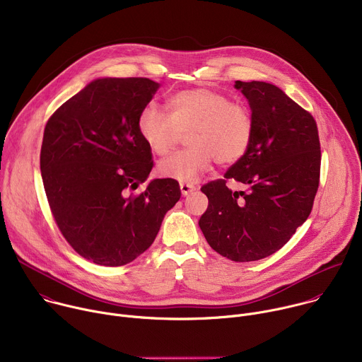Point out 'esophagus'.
<instances>
[{"mask_svg": "<svg viewBox=\"0 0 362 362\" xmlns=\"http://www.w3.org/2000/svg\"><path fill=\"white\" fill-rule=\"evenodd\" d=\"M193 190H196V187H194L193 185H190V183H182V185H180V192H182L183 196L190 194Z\"/></svg>", "mask_w": 362, "mask_h": 362, "instance_id": "esophagus-1", "label": "esophagus"}]
</instances>
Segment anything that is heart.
Instances as JSON below:
<instances>
[{
	"label": "heart",
	"mask_w": 362,
	"mask_h": 362,
	"mask_svg": "<svg viewBox=\"0 0 362 362\" xmlns=\"http://www.w3.org/2000/svg\"><path fill=\"white\" fill-rule=\"evenodd\" d=\"M166 113L148 105L137 116V132L148 150L165 156L186 133L189 147L158 165L160 176L194 182L215 159L233 165L247 153L255 134L252 112L208 87L177 91L166 100Z\"/></svg>",
	"instance_id": "heart-1"
}]
</instances>
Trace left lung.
Returning a JSON list of instances; mask_svg holds the SVG:
<instances>
[{
  "mask_svg": "<svg viewBox=\"0 0 362 362\" xmlns=\"http://www.w3.org/2000/svg\"><path fill=\"white\" fill-rule=\"evenodd\" d=\"M247 98L255 134L225 179L202 186L208 209L199 226L214 250L235 262L259 261L279 250L313 211L320 186L317 122L279 87L236 81ZM229 178L245 191L227 187Z\"/></svg>",
  "mask_w": 362,
  "mask_h": 362,
  "instance_id": "8db88e82",
  "label": "left lung"
}]
</instances>
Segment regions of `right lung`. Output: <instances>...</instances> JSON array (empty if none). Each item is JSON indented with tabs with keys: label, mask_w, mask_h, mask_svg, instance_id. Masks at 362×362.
I'll list each match as a JSON object with an SVG mask.
<instances>
[{
	"label": "right lung",
	"mask_w": 362,
	"mask_h": 362,
	"mask_svg": "<svg viewBox=\"0 0 362 362\" xmlns=\"http://www.w3.org/2000/svg\"><path fill=\"white\" fill-rule=\"evenodd\" d=\"M158 88L143 77L97 78L45 124L40 169L51 214L70 246L97 265L134 261L180 199L172 179L133 193L153 168L136 122Z\"/></svg>",
	"instance_id": "obj_1"
}]
</instances>
